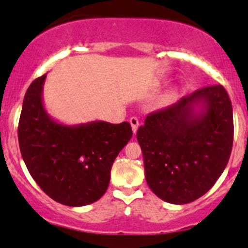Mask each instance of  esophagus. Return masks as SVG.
<instances>
[{
	"instance_id": "1",
	"label": "esophagus",
	"mask_w": 248,
	"mask_h": 248,
	"mask_svg": "<svg viewBox=\"0 0 248 248\" xmlns=\"http://www.w3.org/2000/svg\"><path fill=\"white\" fill-rule=\"evenodd\" d=\"M129 124H130V126H132L133 133L135 134L136 132H138V128H139V119L135 118V116H133V118L129 119Z\"/></svg>"
}]
</instances>
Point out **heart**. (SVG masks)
<instances>
[{
	"label": "heart",
	"mask_w": 248,
	"mask_h": 248,
	"mask_svg": "<svg viewBox=\"0 0 248 248\" xmlns=\"http://www.w3.org/2000/svg\"><path fill=\"white\" fill-rule=\"evenodd\" d=\"M177 92L176 91H170L169 93H167L166 95H163L161 98V100L158 104H160V106L162 107H166V106H169V105H171L173 101L177 99Z\"/></svg>",
	"instance_id": "heart-1"
}]
</instances>
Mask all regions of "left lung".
Wrapping results in <instances>:
<instances>
[{"instance_id": "left-lung-1", "label": "left lung", "mask_w": 248, "mask_h": 248, "mask_svg": "<svg viewBox=\"0 0 248 248\" xmlns=\"http://www.w3.org/2000/svg\"><path fill=\"white\" fill-rule=\"evenodd\" d=\"M152 191L170 204L196 201L215 186L233 144V113L221 85L152 113L136 133Z\"/></svg>"}]
</instances>
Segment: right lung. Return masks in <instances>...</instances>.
<instances>
[{
	"instance_id": "add662e5",
	"label": "right lung",
	"mask_w": 248,
	"mask_h": 248,
	"mask_svg": "<svg viewBox=\"0 0 248 248\" xmlns=\"http://www.w3.org/2000/svg\"><path fill=\"white\" fill-rule=\"evenodd\" d=\"M46 75L31 82L18 124L22 157L39 187L67 206H84L106 192L113 162L132 139L128 122L65 124L49 115L43 101Z\"/></svg>"
}]
</instances>
